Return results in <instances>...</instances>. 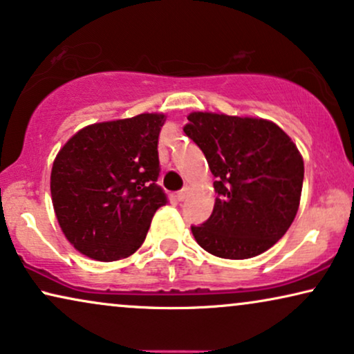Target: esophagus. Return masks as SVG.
<instances>
[{"label": "esophagus", "mask_w": 354, "mask_h": 354, "mask_svg": "<svg viewBox=\"0 0 354 354\" xmlns=\"http://www.w3.org/2000/svg\"><path fill=\"white\" fill-rule=\"evenodd\" d=\"M188 195H190V188L185 187L182 192L177 193V200H178V201H185Z\"/></svg>", "instance_id": "esophagus-1"}]
</instances>
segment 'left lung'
Instances as JSON below:
<instances>
[{
    "label": "left lung",
    "instance_id": "8db88e82",
    "mask_svg": "<svg viewBox=\"0 0 354 354\" xmlns=\"http://www.w3.org/2000/svg\"><path fill=\"white\" fill-rule=\"evenodd\" d=\"M216 177L214 209L196 243L224 259L254 258L285 235L301 198L304 162L272 120L195 111L183 127Z\"/></svg>",
    "mask_w": 354,
    "mask_h": 354
}]
</instances>
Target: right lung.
Here are the masks:
<instances>
[{"label":"right lung","mask_w":354,"mask_h":354,"mask_svg":"<svg viewBox=\"0 0 354 354\" xmlns=\"http://www.w3.org/2000/svg\"><path fill=\"white\" fill-rule=\"evenodd\" d=\"M166 114L90 124L67 140L51 169V200L69 243L86 258H129L159 207L158 138Z\"/></svg>","instance_id":"right-lung-1"}]
</instances>
